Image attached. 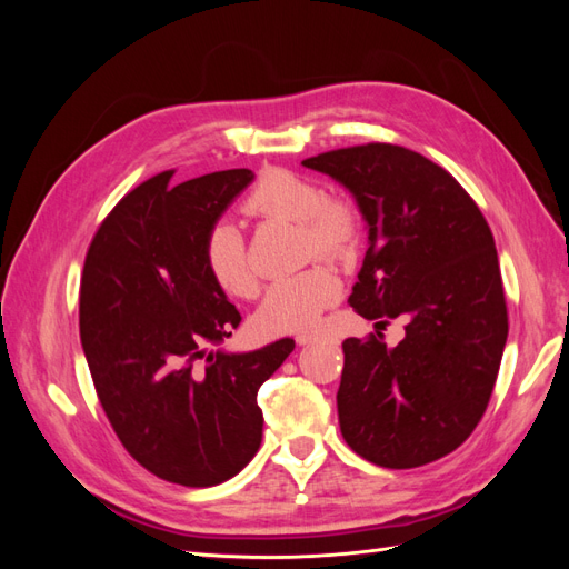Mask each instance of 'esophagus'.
I'll return each instance as SVG.
<instances>
[{"label": "esophagus", "mask_w": 569, "mask_h": 569, "mask_svg": "<svg viewBox=\"0 0 569 569\" xmlns=\"http://www.w3.org/2000/svg\"><path fill=\"white\" fill-rule=\"evenodd\" d=\"M295 339H297L299 347H306V343H313V341H318L320 337H318L316 332H299Z\"/></svg>", "instance_id": "obj_1"}]
</instances>
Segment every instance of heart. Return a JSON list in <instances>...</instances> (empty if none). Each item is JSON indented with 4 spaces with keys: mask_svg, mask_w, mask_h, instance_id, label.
I'll return each mask as SVG.
<instances>
[{
    "mask_svg": "<svg viewBox=\"0 0 569 569\" xmlns=\"http://www.w3.org/2000/svg\"><path fill=\"white\" fill-rule=\"evenodd\" d=\"M249 216L263 220L299 222L303 256L343 258L358 239L353 206L325 199L322 189L289 170H268L244 201ZM203 266L211 280L230 297L249 299L258 280L251 268L244 237L230 220H220L206 234ZM339 280L332 268L316 263L291 278L274 282L258 308L256 322L263 332H297L316 325L318 316L339 297Z\"/></svg>",
    "mask_w": 569,
    "mask_h": 569,
    "instance_id": "obj_1",
    "label": "heart"
}]
</instances>
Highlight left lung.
I'll return each mask as SVG.
<instances>
[{
    "instance_id": "obj_1",
    "label": "left lung",
    "mask_w": 569,
    "mask_h": 569,
    "mask_svg": "<svg viewBox=\"0 0 569 569\" xmlns=\"http://www.w3.org/2000/svg\"><path fill=\"white\" fill-rule=\"evenodd\" d=\"M353 194L368 251L349 303L406 337L341 343V437L380 468L408 470L456 451L491 399L508 339L493 234L458 180L422 153L372 142L301 161Z\"/></svg>"
}]
</instances>
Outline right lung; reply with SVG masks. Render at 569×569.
Segmentation results:
<instances>
[{"mask_svg":"<svg viewBox=\"0 0 569 569\" xmlns=\"http://www.w3.org/2000/svg\"><path fill=\"white\" fill-rule=\"evenodd\" d=\"M170 178L163 170L134 187L99 226L80 282V341L126 451L173 485L216 487L261 446L256 393L295 339L209 351L242 316L206 270L203 242L253 173Z\"/></svg>","mask_w":569,"mask_h":569,"instance_id":"right-lung-1","label":"right lung"}]
</instances>
